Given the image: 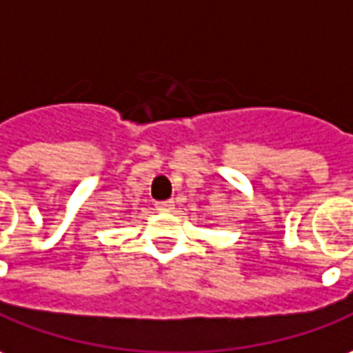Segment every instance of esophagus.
<instances>
[{"instance_id":"34e87169","label":"esophagus","mask_w":353,"mask_h":353,"mask_svg":"<svg viewBox=\"0 0 353 353\" xmlns=\"http://www.w3.org/2000/svg\"><path fill=\"white\" fill-rule=\"evenodd\" d=\"M172 208H174V201L171 200L157 201V203H155V209H157V211H171Z\"/></svg>"}]
</instances>
